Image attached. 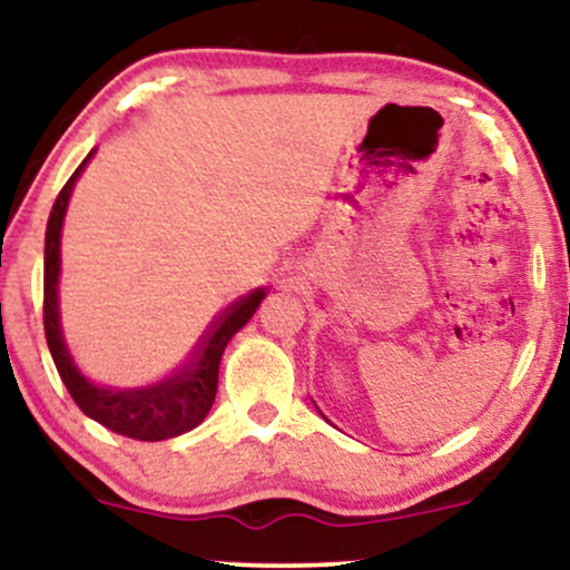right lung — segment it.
Listing matches in <instances>:
<instances>
[{
    "label": "right lung",
    "mask_w": 570,
    "mask_h": 570,
    "mask_svg": "<svg viewBox=\"0 0 570 570\" xmlns=\"http://www.w3.org/2000/svg\"><path fill=\"white\" fill-rule=\"evenodd\" d=\"M92 155V153H90ZM90 155L80 163V168L69 176L65 189L53 202L49 228H46V254H43V330L49 342L53 365H57L67 392L72 394L77 407L85 415L98 420L108 431L127 435L135 441H166L197 428L207 417L217 392V371H220L223 350L233 334L244 326L259 303L267 295V287H256L244 298L230 303L220 318L209 326L205 340L194 350V357L174 376L163 379L160 384L142 389H114L85 379L69 355L65 334L59 322V246L61 223L69 205L72 186L90 160Z\"/></svg>",
    "instance_id": "obj_1"
}]
</instances>
